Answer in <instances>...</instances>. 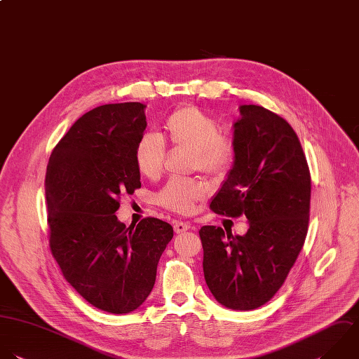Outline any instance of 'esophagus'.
Segmentation results:
<instances>
[{"label":"esophagus","instance_id":"esophagus-1","mask_svg":"<svg viewBox=\"0 0 359 359\" xmlns=\"http://www.w3.org/2000/svg\"><path fill=\"white\" fill-rule=\"evenodd\" d=\"M173 229L176 233H183L186 231L190 229V225L187 222H180V221H175L173 222Z\"/></svg>","mask_w":359,"mask_h":359}]
</instances>
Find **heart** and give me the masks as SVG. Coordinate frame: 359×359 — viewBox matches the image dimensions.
<instances>
[{
  "mask_svg": "<svg viewBox=\"0 0 359 359\" xmlns=\"http://www.w3.org/2000/svg\"><path fill=\"white\" fill-rule=\"evenodd\" d=\"M163 131L172 145L193 151L194 168L210 173H225L235 156L231 140L221 135L218 121L197 106L175 110L165 121ZM166 149L155 134H144L137 142L134 159L138 172L155 180L165 165ZM205 183L194 179H172L158 193V203L175 212L190 214L196 204L207 196Z\"/></svg>",
  "mask_w": 359,
  "mask_h": 359,
  "instance_id": "heart-1",
  "label": "heart"
}]
</instances>
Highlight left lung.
Returning <instances> with one entry per match:
<instances>
[{
	"instance_id": "1",
	"label": "left lung",
	"mask_w": 359,
	"mask_h": 359,
	"mask_svg": "<svg viewBox=\"0 0 359 359\" xmlns=\"http://www.w3.org/2000/svg\"><path fill=\"white\" fill-rule=\"evenodd\" d=\"M233 123V165L212 197L211 210L245 214L249 229L233 236L203 226L204 278L214 298L233 311L269 302L284 284L305 243L311 208V173L294 128L278 114L239 106Z\"/></svg>"
}]
</instances>
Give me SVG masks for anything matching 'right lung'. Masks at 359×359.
I'll list each match as a JSON object with an SVG mask.
<instances>
[{
	"instance_id": "obj_1",
	"label": "right lung",
	"mask_w": 359,
	"mask_h": 359,
	"mask_svg": "<svg viewBox=\"0 0 359 359\" xmlns=\"http://www.w3.org/2000/svg\"><path fill=\"white\" fill-rule=\"evenodd\" d=\"M145 104L111 103L81 116L47 165L50 248L67 283L95 308L124 315L151 294L173 228L145 218L126 228L114 215L123 193L141 187L134 152Z\"/></svg>"
}]
</instances>
